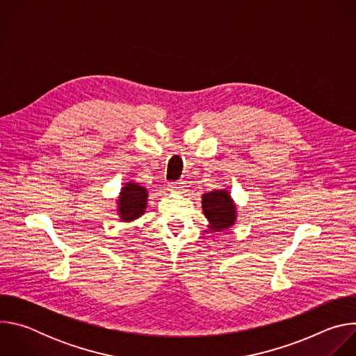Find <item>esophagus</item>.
<instances>
[{"label":"esophagus","instance_id":"34e87169","mask_svg":"<svg viewBox=\"0 0 356 356\" xmlns=\"http://www.w3.org/2000/svg\"><path fill=\"white\" fill-rule=\"evenodd\" d=\"M184 187H186V183L183 180H176V181L168 183V188L170 191H181V190H184Z\"/></svg>","mask_w":356,"mask_h":356}]
</instances>
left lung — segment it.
<instances>
[{
	"mask_svg": "<svg viewBox=\"0 0 356 356\" xmlns=\"http://www.w3.org/2000/svg\"><path fill=\"white\" fill-rule=\"evenodd\" d=\"M202 213L211 224V229L222 231L234 225L235 206L225 190H216L202 195Z\"/></svg>",
	"mask_w": 356,
	"mask_h": 356,
	"instance_id": "1",
	"label": "left lung"
}]
</instances>
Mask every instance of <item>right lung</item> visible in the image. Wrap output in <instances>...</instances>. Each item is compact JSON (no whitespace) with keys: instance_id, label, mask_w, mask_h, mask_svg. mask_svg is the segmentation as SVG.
<instances>
[{"instance_id":"right-lung-1","label":"right lung","mask_w":356,"mask_h":356,"mask_svg":"<svg viewBox=\"0 0 356 356\" xmlns=\"http://www.w3.org/2000/svg\"><path fill=\"white\" fill-rule=\"evenodd\" d=\"M147 193L142 186L136 183H127L122 187L121 197L118 200L120 216L124 221H132L140 217L146 209Z\"/></svg>"}]
</instances>
